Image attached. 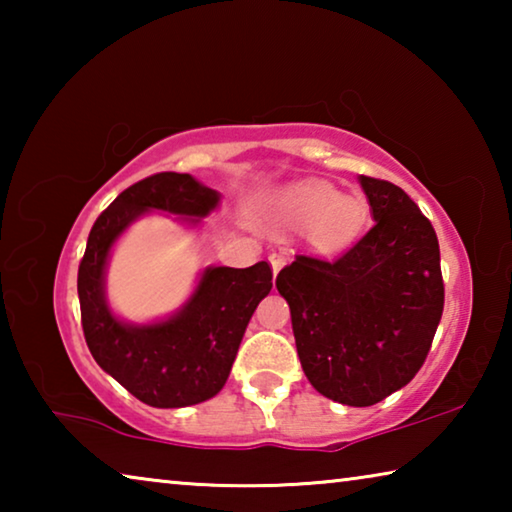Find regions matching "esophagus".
<instances>
[{
	"instance_id": "esophagus-1",
	"label": "esophagus",
	"mask_w": 512,
	"mask_h": 512,
	"mask_svg": "<svg viewBox=\"0 0 512 512\" xmlns=\"http://www.w3.org/2000/svg\"><path fill=\"white\" fill-rule=\"evenodd\" d=\"M268 262H271L273 273H277L284 264H287V253H271L268 255Z\"/></svg>"
}]
</instances>
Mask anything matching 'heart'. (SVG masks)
Segmentation results:
<instances>
[{
	"mask_svg": "<svg viewBox=\"0 0 512 512\" xmlns=\"http://www.w3.org/2000/svg\"><path fill=\"white\" fill-rule=\"evenodd\" d=\"M284 219L311 228L318 244L327 248L341 246L357 235L366 207L352 196H341L336 189L323 183H300L287 189L277 201Z\"/></svg>",
	"mask_w": 512,
	"mask_h": 512,
	"instance_id": "obj_1",
	"label": "heart"
}]
</instances>
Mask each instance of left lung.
Listing matches in <instances>:
<instances>
[{
    "mask_svg": "<svg viewBox=\"0 0 512 512\" xmlns=\"http://www.w3.org/2000/svg\"><path fill=\"white\" fill-rule=\"evenodd\" d=\"M375 225L336 259L296 255L277 273L298 357L329 400L372 406L409 384L445 305L431 221L388 180L361 176Z\"/></svg>",
    "mask_w": 512,
    "mask_h": 512,
    "instance_id": "1",
    "label": "left lung"
}]
</instances>
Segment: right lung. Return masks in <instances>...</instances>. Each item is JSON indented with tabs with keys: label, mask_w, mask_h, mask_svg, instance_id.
Instances as JSON below:
<instances>
[{
	"label": "right lung",
	"mask_w": 512,
	"mask_h": 512,
	"mask_svg": "<svg viewBox=\"0 0 512 512\" xmlns=\"http://www.w3.org/2000/svg\"><path fill=\"white\" fill-rule=\"evenodd\" d=\"M219 192L189 173H155L124 189L94 221L79 266L85 343L94 361L137 400L155 409H180L221 391L235 363L248 320L273 287L266 262L248 268H205L192 298L167 320L131 325L106 302L110 248L128 225L158 210L198 223L219 205Z\"/></svg>",
	"instance_id": "1"
}]
</instances>
